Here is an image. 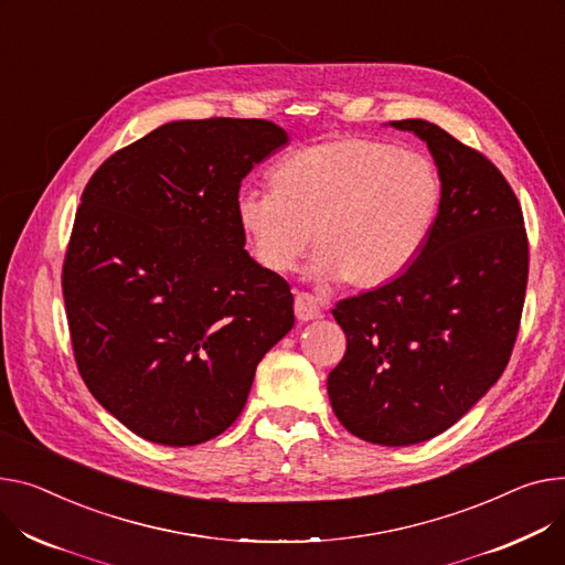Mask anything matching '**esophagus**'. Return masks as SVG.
<instances>
[{
    "label": "esophagus",
    "instance_id": "1",
    "mask_svg": "<svg viewBox=\"0 0 565 565\" xmlns=\"http://www.w3.org/2000/svg\"><path fill=\"white\" fill-rule=\"evenodd\" d=\"M295 316L297 320L309 322L322 316V307L318 302V297H313L311 292H297L295 295Z\"/></svg>",
    "mask_w": 565,
    "mask_h": 565
}]
</instances>
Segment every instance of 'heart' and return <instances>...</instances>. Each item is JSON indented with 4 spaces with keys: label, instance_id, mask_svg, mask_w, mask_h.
Returning a JSON list of instances; mask_svg holds the SVG:
<instances>
[{
    "label": "heart",
    "instance_id": "obj_1",
    "mask_svg": "<svg viewBox=\"0 0 565 565\" xmlns=\"http://www.w3.org/2000/svg\"><path fill=\"white\" fill-rule=\"evenodd\" d=\"M270 191H243L234 211L260 268L284 275L309 247L311 273L377 288L416 260L443 206V174L416 152L372 136L327 138L281 157Z\"/></svg>",
    "mask_w": 565,
    "mask_h": 565
}]
</instances>
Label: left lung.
I'll list each match as a JSON object with an SVG mask.
<instances>
[{
  "label": "left lung",
  "instance_id": "left-lung-1",
  "mask_svg": "<svg viewBox=\"0 0 565 565\" xmlns=\"http://www.w3.org/2000/svg\"><path fill=\"white\" fill-rule=\"evenodd\" d=\"M391 127L427 142L443 174V206L406 273L331 309L348 350L327 393L350 434L402 447L452 427L502 377L520 329L530 243L515 193L481 152L427 120Z\"/></svg>",
  "mask_w": 565,
  "mask_h": 565
}]
</instances>
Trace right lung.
<instances>
[{
    "label": "right lung",
    "mask_w": 565,
    "mask_h": 565,
    "mask_svg": "<svg viewBox=\"0 0 565 565\" xmlns=\"http://www.w3.org/2000/svg\"><path fill=\"white\" fill-rule=\"evenodd\" d=\"M286 142L268 120H177L84 188L61 281L74 361L145 440L185 447L232 427L295 324L290 286L245 252L234 211L249 170Z\"/></svg>",
    "instance_id": "add662e5"
}]
</instances>
